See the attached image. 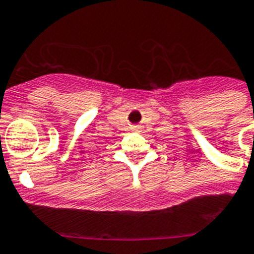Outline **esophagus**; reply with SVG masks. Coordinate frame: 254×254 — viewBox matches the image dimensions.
Instances as JSON below:
<instances>
[{
	"mask_svg": "<svg viewBox=\"0 0 254 254\" xmlns=\"http://www.w3.org/2000/svg\"><path fill=\"white\" fill-rule=\"evenodd\" d=\"M131 130H133V131H139L140 130V127H139V125H131Z\"/></svg>",
	"mask_w": 254,
	"mask_h": 254,
	"instance_id": "esophagus-1",
	"label": "esophagus"
}]
</instances>
